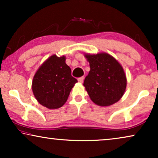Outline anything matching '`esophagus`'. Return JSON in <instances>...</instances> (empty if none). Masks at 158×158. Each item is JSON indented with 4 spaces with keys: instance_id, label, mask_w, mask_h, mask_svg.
I'll return each mask as SVG.
<instances>
[{
    "instance_id": "1",
    "label": "esophagus",
    "mask_w": 158,
    "mask_h": 158,
    "mask_svg": "<svg viewBox=\"0 0 158 158\" xmlns=\"http://www.w3.org/2000/svg\"><path fill=\"white\" fill-rule=\"evenodd\" d=\"M83 80H84V77H79L78 79H77V81H78L79 83H82L83 82Z\"/></svg>"
}]
</instances>
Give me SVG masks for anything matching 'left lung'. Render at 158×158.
<instances>
[{
    "label": "left lung",
    "instance_id": "left-lung-1",
    "mask_svg": "<svg viewBox=\"0 0 158 158\" xmlns=\"http://www.w3.org/2000/svg\"><path fill=\"white\" fill-rule=\"evenodd\" d=\"M90 70L84 80L90 98L96 104L108 106L120 100L126 89L127 78L121 64L106 53L85 55Z\"/></svg>",
    "mask_w": 158,
    "mask_h": 158
}]
</instances>
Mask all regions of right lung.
<instances>
[{
	"instance_id": "obj_1",
	"label": "right lung",
	"mask_w": 158,
	"mask_h": 158,
	"mask_svg": "<svg viewBox=\"0 0 158 158\" xmlns=\"http://www.w3.org/2000/svg\"><path fill=\"white\" fill-rule=\"evenodd\" d=\"M76 78L65 63L64 56H51L36 71L32 82L33 94L40 104L48 109H58L68 100Z\"/></svg>"
}]
</instances>
